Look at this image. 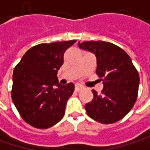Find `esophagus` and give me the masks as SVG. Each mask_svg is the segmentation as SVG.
Segmentation results:
<instances>
[{"label": "esophagus", "mask_w": 150, "mask_h": 150, "mask_svg": "<svg viewBox=\"0 0 150 150\" xmlns=\"http://www.w3.org/2000/svg\"><path fill=\"white\" fill-rule=\"evenodd\" d=\"M84 88V87L83 86V85H81V84H79V83H77L76 85H75V90L76 91H80L81 89H83Z\"/></svg>", "instance_id": "obj_1"}]
</instances>
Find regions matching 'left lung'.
<instances>
[{"mask_svg":"<svg viewBox=\"0 0 150 150\" xmlns=\"http://www.w3.org/2000/svg\"><path fill=\"white\" fill-rule=\"evenodd\" d=\"M79 46L95 55L96 73L104 84L100 94L92 90L94 99L85 105L88 116L104 124L120 121L131 110L138 97L139 75L130 56L109 42H79Z\"/></svg>","mask_w":150,"mask_h":150,"instance_id":"left-lung-1","label":"left lung"}]
</instances>
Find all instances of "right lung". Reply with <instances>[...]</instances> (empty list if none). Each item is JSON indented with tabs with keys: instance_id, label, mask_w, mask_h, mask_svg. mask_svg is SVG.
Wrapping results in <instances>:
<instances>
[{
	"instance_id": "add662e5",
	"label": "right lung",
	"mask_w": 150,
	"mask_h": 150,
	"mask_svg": "<svg viewBox=\"0 0 150 150\" xmlns=\"http://www.w3.org/2000/svg\"><path fill=\"white\" fill-rule=\"evenodd\" d=\"M75 42L37 45L14 68L11 99L22 118L34 127L49 128L63 117L74 84L61 85L56 75L64 62L65 51Z\"/></svg>"
}]
</instances>
